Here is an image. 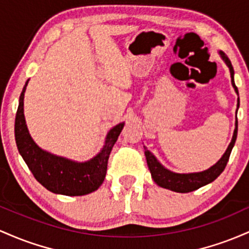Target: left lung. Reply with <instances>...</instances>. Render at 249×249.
I'll return each mask as SVG.
<instances>
[{
    "mask_svg": "<svg viewBox=\"0 0 249 249\" xmlns=\"http://www.w3.org/2000/svg\"><path fill=\"white\" fill-rule=\"evenodd\" d=\"M220 56L223 60V62L226 63V66L230 68L231 72V86H233L234 90L237 95V109H239L240 101H239V90H237L235 82H234V69L231 66L230 58L227 57V55L225 53L220 50L219 52ZM236 109V113H237ZM237 136V117L235 115V129H234L233 138H231V143L228 144L227 149L223 153L219 161L216 163L213 164L212 167H209L208 169L202 170V172H196V173H175L172 170L164 168L163 166L159 162L158 159L155 158V155L153 154L150 150L147 149V147H144V155L147 159V164L148 168L150 170V174H152L153 180L158 186L162 187V188L169 189V191L177 192V193H189L193 191H196L200 187H203L208 183L213 182V181L219 177L220 174L225 169L226 164H227L228 160H230V155L233 149L234 144H235Z\"/></svg>",
    "mask_w": 249,
    "mask_h": 249,
    "instance_id": "8db88e82",
    "label": "left lung"
}]
</instances>
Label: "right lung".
<instances>
[{
  "mask_svg": "<svg viewBox=\"0 0 249 249\" xmlns=\"http://www.w3.org/2000/svg\"><path fill=\"white\" fill-rule=\"evenodd\" d=\"M28 82L29 80L19 95L15 119L16 144L28 168L44 188L55 194L80 196L95 192L105 181L109 154L124 122L114 125L107 133L102 149L90 160L79 162L52 154L36 144L26 124L23 100Z\"/></svg>",
  "mask_w": 249,
  "mask_h": 249,
  "instance_id": "add662e5",
  "label": "right lung"
}]
</instances>
